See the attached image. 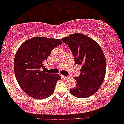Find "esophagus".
Returning <instances> with one entry per match:
<instances>
[{"label":"esophagus","instance_id":"obj_1","mask_svg":"<svg viewBox=\"0 0 124 124\" xmlns=\"http://www.w3.org/2000/svg\"><path fill=\"white\" fill-rule=\"evenodd\" d=\"M62 77L63 78H64V79H67V78H68L69 76H62Z\"/></svg>","mask_w":124,"mask_h":124}]
</instances>
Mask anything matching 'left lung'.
Wrapping results in <instances>:
<instances>
[{
	"mask_svg": "<svg viewBox=\"0 0 124 124\" xmlns=\"http://www.w3.org/2000/svg\"><path fill=\"white\" fill-rule=\"evenodd\" d=\"M74 55L77 64L81 65V74L75 77L77 85L70 93L80 98H87L97 91L103 83L106 72V60L99 44L81 33L62 39Z\"/></svg>",
	"mask_w": 124,
	"mask_h": 124,
	"instance_id": "obj_1",
	"label": "left lung"
}]
</instances>
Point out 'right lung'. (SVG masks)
<instances>
[{"instance_id":"1","label":"right lung","mask_w":124,"mask_h":124,"mask_svg":"<svg viewBox=\"0 0 124 124\" xmlns=\"http://www.w3.org/2000/svg\"><path fill=\"white\" fill-rule=\"evenodd\" d=\"M60 39L35 37L24 41L15 55L14 71L21 88L35 99L46 98L52 95L58 74L46 73L44 63L55 47L60 45Z\"/></svg>"}]
</instances>
